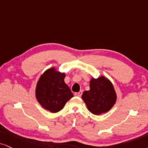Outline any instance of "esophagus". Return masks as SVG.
Masks as SVG:
<instances>
[{
  "label": "esophagus",
  "mask_w": 148,
  "mask_h": 148,
  "mask_svg": "<svg viewBox=\"0 0 148 148\" xmlns=\"http://www.w3.org/2000/svg\"><path fill=\"white\" fill-rule=\"evenodd\" d=\"M82 93H83V91L82 90H80L78 92H75V95L77 96V97H80V96L82 95Z\"/></svg>",
  "instance_id": "1"
}]
</instances>
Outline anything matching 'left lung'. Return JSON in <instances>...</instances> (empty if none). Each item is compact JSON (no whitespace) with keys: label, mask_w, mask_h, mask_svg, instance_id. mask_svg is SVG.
<instances>
[{"label":"left lung","mask_w":148,"mask_h":148,"mask_svg":"<svg viewBox=\"0 0 148 148\" xmlns=\"http://www.w3.org/2000/svg\"><path fill=\"white\" fill-rule=\"evenodd\" d=\"M82 98L91 113L99 115L112 108L116 100V95L111 82L103 76L90 82V90L83 92Z\"/></svg>","instance_id":"8db88e82"}]
</instances>
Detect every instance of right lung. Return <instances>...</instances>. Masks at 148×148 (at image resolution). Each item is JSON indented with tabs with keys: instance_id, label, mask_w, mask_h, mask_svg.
<instances>
[{
	"instance_id": "1",
	"label": "right lung",
	"mask_w": 148,
	"mask_h": 148,
	"mask_svg": "<svg viewBox=\"0 0 148 148\" xmlns=\"http://www.w3.org/2000/svg\"><path fill=\"white\" fill-rule=\"evenodd\" d=\"M65 76V73L58 72L53 67L45 71L38 81L36 99L44 108L51 112H59L73 97L64 82Z\"/></svg>"
}]
</instances>
